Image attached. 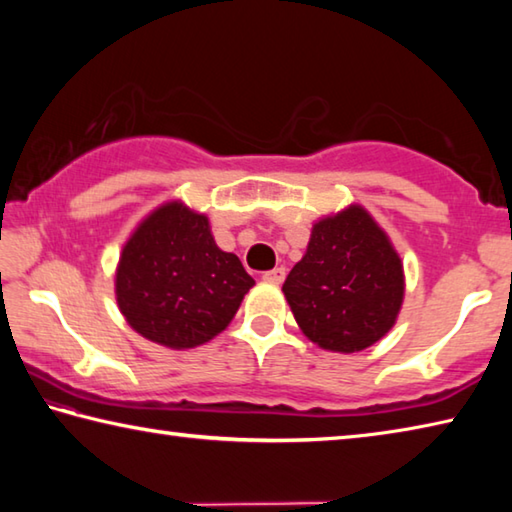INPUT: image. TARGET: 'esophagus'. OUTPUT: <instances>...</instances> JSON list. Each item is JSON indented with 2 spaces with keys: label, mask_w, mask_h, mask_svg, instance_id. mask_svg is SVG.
I'll list each match as a JSON object with an SVG mask.
<instances>
[{
  "label": "esophagus",
  "mask_w": 512,
  "mask_h": 512,
  "mask_svg": "<svg viewBox=\"0 0 512 512\" xmlns=\"http://www.w3.org/2000/svg\"><path fill=\"white\" fill-rule=\"evenodd\" d=\"M284 277H287V271H284V268H273V271H266L262 275V280L268 284H282Z\"/></svg>",
  "instance_id": "esophagus-1"
}]
</instances>
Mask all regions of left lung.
I'll return each mask as SVG.
<instances>
[{
  "label": "left lung",
  "mask_w": 512,
  "mask_h": 512,
  "mask_svg": "<svg viewBox=\"0 0 512 512\" xmlns=\"http://www.w3.org/2000/svg\"><path fill=\"white\" fill-rule=\"evenodd\" d=\"M302 334L329 352H361L391 332L404 268L391 239L361 205L314 223L307 253L282 284Z\"/></svg>",
  "instance_id": "8db88e82"
}]
</instances>
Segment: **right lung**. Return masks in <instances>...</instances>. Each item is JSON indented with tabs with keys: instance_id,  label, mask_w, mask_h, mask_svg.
<instances>
[{
	"instance_id": "right-lung-1",
	"label": "right lung",
	"mask_w": 512,
	"mask_h": 512,
	"mask_svg": "<svg viewBox=\"0 0 512 512\" xmlns=\"http://www.w3.org/2000/svg\"><path fill=\"white\" fill-rule=\"evenodd\" d=\"M255 280L223 253L205 214L171 201L137 225L115 273L119 311L137 334L189 350L221 334Z\"/></svg>"
}]
</instances>
